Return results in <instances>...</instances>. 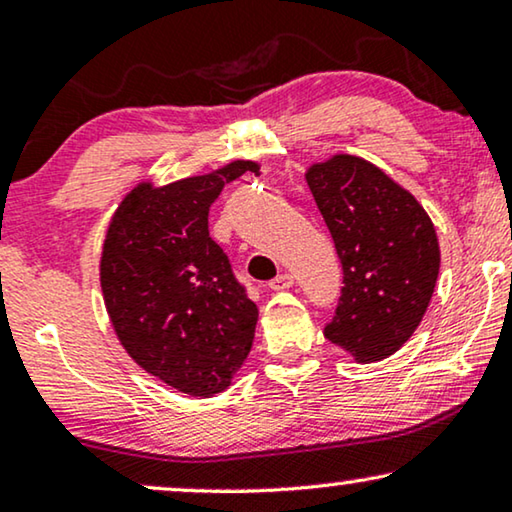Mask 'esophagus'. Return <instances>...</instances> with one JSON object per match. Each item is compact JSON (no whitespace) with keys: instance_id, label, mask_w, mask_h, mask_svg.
<instances>
[{"instance_id":"1","label":"esophagus","mask_w":512,"mask_h":512,"mask_svg":"<svg viewBox=\"0 0 512 512\" xmlns=\"http://www.w3.org/2000/svg\"><path fill=\"white\" fill-rule=\"evenodd\" d=\"M294 285V276L292 273H280V276H276L269 283V287L273 292H283V290H290V287Z\"/></svg>"}]
</instances>
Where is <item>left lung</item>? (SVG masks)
Here are the masks:
<instances>
[{"mask_svg":"<svg viewBox=\"0 0 512 512\" xmlns=\"http://www.w3.org/2000/svg\"><path fill=\"white\" fill-rule=\"evenodd\" d=\"M306 181L343 266L325 336L357 362H380L427 313L441 266L436 229L413 194L362 157L334 155Z\"/></svg>","mask_w":512,"mask_h":512,"instance_id":"obj_1","label":"left lung"}]
</instances>
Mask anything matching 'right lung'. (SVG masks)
I'll use <instances>...</instances> for the list:
<instances>
[{"label": "right lung", "instance_id": "obj_1", "mask_svg": "<svg viewBox=\"0 0 512 512\" xmlns=\"http://www.w3.org/2000/svg\"><path fill=\"white\" fill-rule=\"evenodd\" d=\"M253 169L236 160L206 176L136 185L104 239L99 276L122 348L190 397L227 390L253 348L257 306L208 234L222 187Z\"/></svg>", "mask_w": 512, "mask_h": 512}]
</instances>
